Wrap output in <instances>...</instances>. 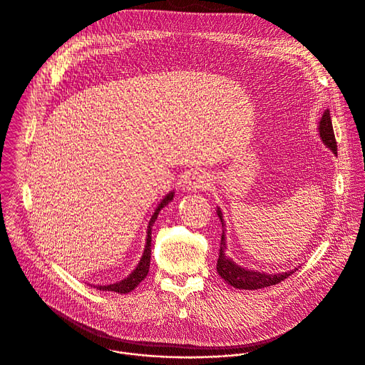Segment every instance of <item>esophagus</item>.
Listing matches in <instances>:
<instances>
[{
  "label": "esophagus",
  "mask_w": 365,
  "mask_h": 365,
  "mask_svg": "<svg viewBox=\"0 0 365 365\" xmlns=\"http://www.w3.org/2000/svg\"><path fill=\"white\" fill-rule=\"evenodd\" d=\"M212 186V178L209 173L195 169L189 170L183 179V189L187 192H199L206 190Z\"/></svg>",
  "instance_id": "1"
}]
</instances>
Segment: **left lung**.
I'll use <instances>...</instances> for the list:
<instances>
[{
    "label": "left lung",
    "mask_w": 365,
    "mask_h": 365,
    "mask_svg": "<svg viewBox=\"0 0 365 365\" xmlns=\"http://www.w3.org/2000/svg\"><path fill=\"white\" fill-rule=\"evenodd\" d=\"M317 129H318V136L322 140V143L334 155H336V142H335V136H334L329 110H325L322 113ZM216 213L222 222V237H220V248H219L216 269H217V274L220 275V278L223 281H226L229 285H232L233 288H237V289H248V291L261 289V288L275 285V284L284 281L285 278H288L289 275H292L295 271H298V268H294L292 271H287V272L268 274V272L248 269V268L237 265L230 257L226 255V250H227L226 248L227 247V244H226V223H225L223 213L219 206L216 207Z\"/></svg>",
    "instance_id": "1"
}]
</instances>
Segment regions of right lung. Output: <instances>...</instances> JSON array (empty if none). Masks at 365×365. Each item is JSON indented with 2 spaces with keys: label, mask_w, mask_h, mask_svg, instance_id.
<instances>
[{
  "label": "right lung",
  "mask_w": 365,
  "mask_h": 365,
  "mask_svg": "<svg viewBox=\"0 0 365 365\" xmlns=\"http://www.w3.org/2000/svg\"><path fill=\"white\" fill-rule=\"evenodd\" d=\"M175 197V192L170 190L160 202L159 205L156 206L150 220H149V225H148V232H146V244H145V250H143V254H142V258L140 261L138 262L136 268L125 278L121 279L118 282H114V284H108V285H96L97 289L100 291H111V292H117V294H128L130 291H133L149 274V267H150V255H152V227H153V223L156 222L158 219V215L159 212L168 206Z\"/></svg>",
  "instance_id": "add662e5"
}]
</instances>
